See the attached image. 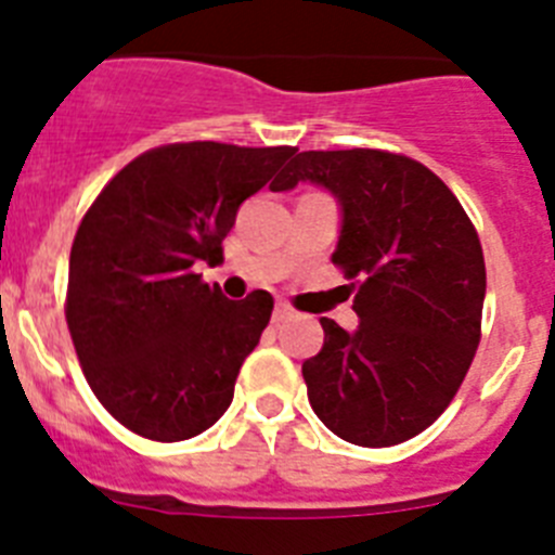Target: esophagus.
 <instances>
[{"label":"esophagus","mask_w":555,"mask_h":555,"mask_svg":"<svg viewBox=\"0 0 555 555\" xmlns=\"http://www.w3.org/2000/svg\"><path fill=\"white\" fill-rule=\"evenodd\" d=\"M292 317H294L292 306H286V302H278V306H274V313H272L274 322H286V320H292Z\"/></svg>","instance_id":"1"}]
</instances>
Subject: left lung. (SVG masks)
I'll return each mask as SVG.
<instances>
[{
	"instance_id": "1",
	"label": "left lung",
	"mask_w": 555,
	"mask_h": 555,
	"mask_svg": "<svg viewBox=\"0 0 555 555\" xmlns=\"http://www.w3.org/2000/svg\"><path fill=\"white\" fill-rule=\"evenodd\" d=\"M300 180L341 205L333 263L361 320L356 333L320 320L308 400L345 442L391 448L439 420L473 364L487 294L478 233L428 166L395 152H300L272 191Z\"/></svg>"
}]
</instances>
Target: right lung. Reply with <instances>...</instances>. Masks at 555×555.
<instances>
[{
  "instance_id": "1",
  "label": "right lung",
  "mask_w": 555,
  "mask_h": 555,
  "mask_svg": "<svg viewBox=\"0 0 555 555\" xmlns=\"http://www.w3.org/2000/svg\"><path fill=\"white\" fill-rule=\"evenodd\" d=\"M294 146L219 141L144 152L100 191L68 258L66 322L107 414L152 442H183L228 411L274 300H228L197 261H222L235 210Z\"/></svg>"
}]
</instances>
